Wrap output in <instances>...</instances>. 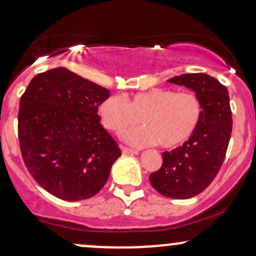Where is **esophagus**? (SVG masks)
<instances>
[{
  "mask_svg": "<svg viewBox=\"0 0 256 256\" xmlns=\"http://www.w3.org/2000/svg\"><path fill=\"white\" fill-rule=\"evenodd\" d=\"M120 150H122V152L124 154H138V151L132 150V148H126V146H122V145H120Z\"/></svg>",
  "mask_w": 256,
  "mask_h": 256,
  "instance_id": "34e87169",
  "label": "esophagus"
}]
</instances>
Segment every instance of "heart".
I'll use <instances>...</instances> for the list:
<instances>
[{"label": "heart", "instance_id": "b5f03b06", "mask_svg": "<svg viewBox=\"0 0 256 256\" xmlns=\"http://www.w3.org/2000/svg\"><path fill=\"white\" fill-rule=\"evenodd\" d=\"M102 124L114 133L144 123L123 133V139L136 148L158 144L175 148L188 139L202 116V104L194 92L176 93L166 88L140 92L127 100L108 98L99 108Z\"/></svg>", "mask_w": 256, "mask_h": 256}]
</instances>
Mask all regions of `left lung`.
I'll return each instance as SVG.
<instances>
[{
    "label": "left lung",
    "mask_w": 256,
    "mask_h": 256,
    "mask_svg": "<svg viewBox=\"0 0 256 256\" xmlns=\"http://www.w3.org/2000/svg\"><path fill=\"white\" fill-rule=\"evenodd\" d=\"M168 82L194 92L202 116L188 142L163 152L162 166L150 175V182L163 196L186 200L210 185L225 160L232 133L228 90L206 74H184Z\"/></svg>",
    "instance_id": "obj_1"
}]
</instances>
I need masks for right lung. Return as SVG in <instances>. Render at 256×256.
I'll use <instances>...</instances> for the list:
<instances>
[{"instance_id":"add662e5","label":"right lung","mask_w":256,"mask_h":256,"mask_svg":"<svg viewBox=\"0 0 256 256\" xmlns=\"http://www.w3.org/2000/svg\"><path fill=\"white\" fill-rule=\"evenodd\" d=\"M110 90L65 68L36 74L20 99L22 158L53 196L82 200L102 190L122 154L100 123L98 108Z\"/></svg>"}]
</instances>
